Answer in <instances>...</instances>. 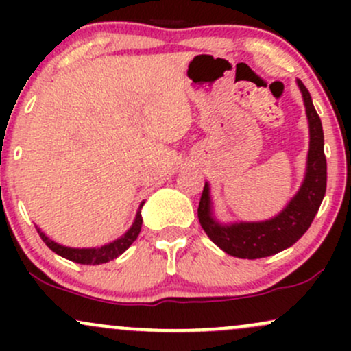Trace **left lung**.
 I'll use <instances>...</instances> for the list:
<instances>
[{"mask_svg": "<svg viewBox=\"0 0 351 351\" xmlns=\"http://www.w3.org/2000/svg\"><path fill=\"white\" fill-rule=\"evenodd\" d=\"M308 120V153L305 178L299 191L277 216L265 221L219 223L213 213L209 183H204L198 217L201 228L217 247L239 259H259L295 244L312 224L327 189V160L324 153V130L307 87L297 80Z\"/></svg>", "mask_w": 351, "mask_h": 351, "instance_id": "left-lung-1", "label": "left lung"}]
</instances>
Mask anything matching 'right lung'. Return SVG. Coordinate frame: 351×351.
<instances>
[{"label":"right lung","instance_id":"add662e5","mask_svg":"<svg viewBox=\"0 0 351 351\" xmlns=\"http://www.w3.org/2000/svg\"><path fill=\"white\" fill-rule=\"evenodd\" d=\"M142 206H143V203L140 204L134 223H132V226L128 228V231L125 232L123 236H120L119 239L112 241V243L100 245V247H67V245L58 244L56 241L49 239V237L44 234V232L38 226H36V229H38L39 236H41V239L46 243L47 247H49L51 251H54L58 256L64 257V259H69V261H72V263L87 264V265L106 264V263H110V261L117 259L120 254H123L125 251H127V249L134 244V241L136 239V237H138L140 229H142V221H143L142 211H140Z\"/></svg>","mask_w":351,"mask_h":351}]
</instances>
